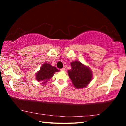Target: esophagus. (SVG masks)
Instances as JSON below:
<instances>
[{
	"instance_id": "esophagus-1",
	"label": "esophagus",
	"mask_w": 126,
	"mask_h": 126,
	"mask_svg": "<svg viewBox=\"0 0 126 126\" xmlns=\"http://www.w3.org/2000/svg\"><path fill=\"white\" fill-rule=\"evenodd\" d=\"M60 70H61V71H64V70H65V68L64 67L62 68V69H60Z\"/></svg>"
}]
</instances>
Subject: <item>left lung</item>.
Wrapping results in <instances>:
<instances>
[{"instance_id":"8db88e82","label":"left lung","mask_w":126,"mask_h":126,"mask_svg":"<svg viewBox=\"0 0 126 126\" xmlns=\"http://www.w3.org/2000/svg\"><path fill=\"white\" fill-rule=\"evenodd\" d=\"M70 65L72 69L68 70V75L75 87L79 89L89 84L92 78L90 69L78 61L72 62Z\"/></svg>"}]
</instances>
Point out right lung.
I'll return each mask as SVG.
<instances>
[{
	"label": "right lung",
	"mask_w": 126,
	"mask_h": 126,
	"mask_svg": "<svg viewBox=\"0 0 126 126\" xmlns=\"http://www.w3.org/2000/svg\"><path fill=\"white\" fill-rule=\"evenodd\" d=\"M59 71L56 67L52 66L49 63H45L41 67L40 70L36 73V79L38 81H42L43 83H45L53 77L55 72Z\"/></svg>",
	"instance_id": "add662e5"
}]
</instances>
